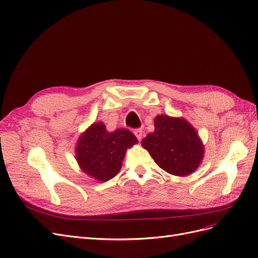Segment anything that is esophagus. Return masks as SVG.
Here are the masks:
<instances>
[{"mask_svg": "<svg viewBox=\"0 0 258 258\" xmlns=\"http://www.w3.org/2000/svg\"><path fill=\"white\" fill-rule=\"evenodd\" d=\"M134 134H135V136L137 137V139H138V141L140 142L142 140V135H143V132H142V130L141 129H136L135 131H134Z\"/></svg>", "mask_w": 258, "mask_h": 258, "instance_id": "1", "label": "esophagus"}]
</instances>
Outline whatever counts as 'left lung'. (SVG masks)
<instances>
[{"instance_id": "obj_1", "label": "left lung", "mask_w": 258, "mask_h": 258, "mask_svg": "<svg viewBox=\"0 0 258 258\" xmlns=\"http://www.w3.org/2000/svg\"><path fill=\"white\" fill-rule=\"evenodd\" d=\"M155 131L147 135L142 146L166 172L184 176L192 173L204 157V145L189 122L166 115L154 120Z\"/></svg>"}]
</instances>
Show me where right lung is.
I'll return each mask as SVG.
<instances>
[{
    "mask_svg": "<svg viewBox=\"0 0 258 258\" xmlns=\"http://www.w3.org/2000/svg\"><path fill=\"white\" fill-rule=\"evenodd\" d=\"M137 142L127 129L107 132L102 122L93 123L79 140L76 159L85 173L104 182L118 173L126 150Z\"/></svg>",
    "mask_w": 258,
    "mask_h": 258,
    "instance_id": "right-lung-1",
    "label": "right lung"
}]
</instances>
